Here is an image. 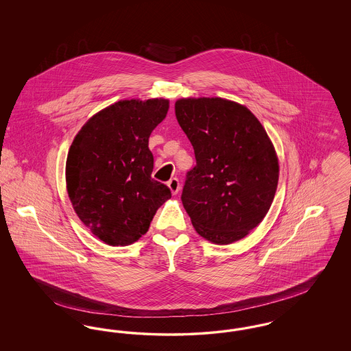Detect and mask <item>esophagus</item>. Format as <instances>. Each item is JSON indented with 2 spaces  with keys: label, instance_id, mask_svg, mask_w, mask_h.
Masks as SVG:
<instances>
[{
  "label": "esophagus",
  "instance_id": "obj_1",
  "mask_svg": "<svg viewBox=\"0 0 351 351\" xmlns=\"http://www.w3.org/2000/svg\"><path fill=\"white\" fill-rule=\"evenodd\" d=\"M167 185L172 195H178V193H179V191H180V183H179V179H176V178L171 179V180L168 182Z\"/></svg>",
  "mask_w": 351,
  "mask_h": 351
}]
</instances>
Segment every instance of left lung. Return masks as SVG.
I'll return each mask as SVG.
<instances>
[{
  "label": "left lung",
  "instance_id": "obj_1",
  "mask_svg": "<svg viewBox=\"0 0 351 351\" xmlns=\"http://www.w3.org/2000/svg\"><path fill=\"white\" fill-rule=\"evenodd\" d=\"M175 113L196 156L182 193L195 230L216 245L245 238L266 217L279 180L265 128L245 105L221 97L180 99Z\"/></svg>",
  "mask_w": 351,
  "mask_h": 351
}]
</instances>
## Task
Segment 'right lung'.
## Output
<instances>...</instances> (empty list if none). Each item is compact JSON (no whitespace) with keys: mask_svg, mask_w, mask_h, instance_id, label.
I'll use <instances>...</instances> for the list:
<instances>
[{"mask_svg":"<svg viewBox=\"0 0 351 351\" xmlns=\"http://www.w3.org/2000/svg\"><path fill=\"white\" fill-rule=\"evenodd\" d=\"M169 101L121 100L89 118L76 134L66 163L68 197L84 225L109 246H128L147 233L168 199L151 178L152 130Z\"/></svg>","mask_w":351,"mask_h":351,"instance_id":"add662e5","label":"right lung"}]
</instances>
